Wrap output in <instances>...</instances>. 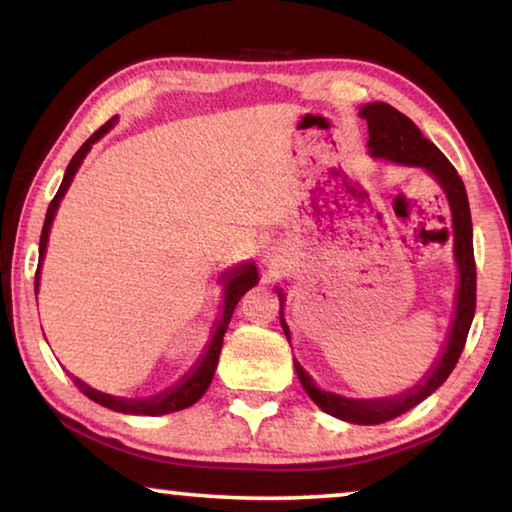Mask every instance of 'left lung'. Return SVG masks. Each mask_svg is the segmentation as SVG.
<instances>
[{"instance_id":"8db88e82","label":"left lung","mask_w":512,"mask_h":512,"mask_svg":"<svg viewBox=\"0 0 512 512\" xmlns=\"http://www.w3.org/2000/svg\"><path fill=\"white\" fill-rule=\"evenodd\" d=\"M359 115L368 121V149L375 158H386L397 164H409V167H422L427 169L433 178L438 180L440 187L445 189L449 207H452V221H454V255L458 264V273H461V284H458L456 296V316L452 325V334H449L447 348L443 357L433 366L431 375L422 381L420 386L411 388L409 393L400 397H386V400H348V397L325 393L316 388L314 381L302 370L296 361L298 379L305 386L311 400H314L325 413L334 415V418L354 422V424H381L397 418L406 411H411L415 404L436 391L438 386L445 384V379L452 375L456 368L458 357L465 348L467 332H470L474 309H476V264H474V246H472V216H470V203H467V192L461 176L454 169L440 149L427 137L420 133V128L413 121L395 110L388 103H368L363 106ZM280 293V305H282ZM282 329L289 339V327L284 323L280 311Z\"/></svg>"}]
</instances>
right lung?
<instances>
[{"mask_svg": "<svg viewBox=\"0 0 512 512\" xmlns=\"http://www.w3.org/2000/svg\"><path fill=\"white\" fill-rule=\"evenodd\" d=\"M117 117H112L110 121H106L97 133H92V137L88 142H85L79 151L74 153V158L69 160L67 164V171H65V178L63 183H60L58 192L54 196V201L49 203L47 207V216H45V225H42V235H40V264H42V257H45V250H47V239H49V228H51V221H54V214L58 210V203L60 198L65 196L69 183H72L76 169L81 167V162L85 158V153L90 151V146L99 140V137L106 135L112 126H115ZM40 264H38V271H36V293H38V280H40ZM225 307H223V316L219 320V325L214 329V336H212V343L210 348H207L203 361L198 363V368L189 375L185 381H180L178 386H173L171 391H164L155 397H149V400H121V397H112L106 393H99L90 388L85 381H81L79 377L72 375L74 386L79 388L83 395H88L90 400L99 402L101 406H108L112 411H121V413H133V415H164V413H173V411H180V409H187V406H192L194 402L201 400L205 395L207 386H210V381L214 377V370H216V361H219V354H221V345H223V334L225 329L230 325V318H232V311H235L237 302L241 300V296L253 287L257 282V268L253 262L248 264H241L237 266L235 271H230L225 275Z\"/></svg>", "mask_w": 512, "mask_h": 512, "instance_id": "right-lung-1", "label": "right lung"}]
</instances>
